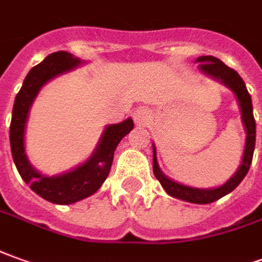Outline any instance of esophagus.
<instances>
[{"mask_svg": "<svg viewBox=\"0 0 262 262\" xmlns=\"http://www.w3.org/2000/svg\"><path fill=\"white\" fill-rule=\"evenodd\" d=\"M151 120V113L148 108L140 107L134 111V121L138 125H147Z\"/></svg>", "mask_w": 262, "mask_h": 262, "instance_id": "esophagus-1", "label": "esophagus"}]
</instances>
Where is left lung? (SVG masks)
I'll list each match as a JSON object with an SVG mask.
<instances>
[{
	"instance_id": "left-lung-1",
	"label": "left lung",
	"mask_w": 262,
	"mask_h": 262,
	"mask_svg": "<svg viewBox=\"0 0 262 262\" xmlns=\"http://www.w3.org/2000/svg\"><path fill=\"white\" fill-rule=\"evenodd\" d=\"M196 62H200L198 67L204 74L210 75L212 78L220 79L223 84L230 86L231 90L234 91V94L237 95L239 108H241V117H243V122H244L245 131H247V141H245L243 164L238 168L237 172L231 177L224 185H221L218 188H192V187H187V185H183V184L176 183V181L169 180L162 174L161 169L158 167V162H157V154H155L154 147V149H152V171H154V176L157 177V180L161 183L162 188L165 189L171 196H176L178 200H184V201H188V203L210 204L220 200L221 196L230 194L231 191H234L239 185V183L244 180V177L247 176L252 162L254 148H255V120H254V114H252L251 95H250L247 86H245V82L238 75L235 70L225 66L223 61H220L215 57H211V55L200 57V58H196Z\"/></svg>"
}]
</instances>
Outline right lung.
I'll return each instance as SVG.
<instances>
[{
  "instance_id": "right-lung-1",
  "label": "right lung",
  "mask_w": 262,
  "mask_h": 262,
  "mask_svg": "<svg viewBox=\"0 0 262 262\" xmlns=\"http://www.w3.org/2000/svg\"><path fill=\"white\" fill-rule=\"evenodd\" d=\"M79 59L71 54L58 51L50 54L38 66L27 74L24 84L14 101L12 118L10 125V144L12 158L18 172L30 188L44 200L54 204H73L86 196L93 195L100 188L110 174L113 165L114 151L125 135L134 128L131 118L120 124L108 125L101 137V141L91 158L73 171L58 177L41 176L30 165L24 148L25 122L32 101L37 97L39 88L59 74L66 73L79 66Z\"/></svg>"
}]
</instances>
